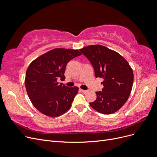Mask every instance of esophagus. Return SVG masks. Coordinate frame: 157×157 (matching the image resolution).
I'll list each match as a JSON object with an SVG mask.
<instances>
[{
  "mask_svg": "<svg viewBox=\"0 0 157 157\" xmlns=\"http://www.w3.org/2000/svg\"><path fill=\"white\" fill-rule=\"evenodd\" d=\"M80 90L82 91L83 93H84V94H86L87 93V92H89V90H83V89H80Z\"/></svg>",
  "mask_w": 157,
  "mask_h": 157,
  "instance_id": "1",
  "label": "esophagus"
}]
</instances>
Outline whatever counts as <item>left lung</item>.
Returning a JSON list of instances; mask_svg holds the SVG:
<instances>
[{"mask_svg": "<svg viewBox=\"0 0 157 157\" xmlns=\"http://www.w3.org/2000/svg\"><path fill=\"white\" fill-rule=\"evenodd\" d=\"M94 70L96 78H102L101 91L96 92V100L90 105L98 113L112 114L122 107L130 95L133 72L129 64L117 52L100 44L80 50Z\"/></svg>", "mask_w": 157, "mask_h": 157, "instance_id": "left-lung-1", "label": "left lung"}]
</instances>
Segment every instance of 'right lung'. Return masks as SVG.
<instances>
[{
    "label": "right lung",
    "mask_w": 157,
    "mask_h": 157,
    "mask_svg": "<svg viewBox=\"0 0 157 157\" xmlns=\"http://www.w3.org/2000/svg\"><path fill=\"white\" fill-rule=\"evenodd\" d=\"M82 55L78 50L55 48L33 61L28 67L25 86L29 98L39 112L56 117L72 106L78 87H68L58 79H65L67 64Z\"/></svg>",
    "instance_id": "obj_1"
}]
</instances>
